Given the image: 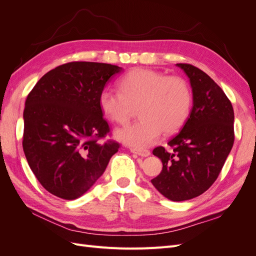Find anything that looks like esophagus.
<instances>
[{
	"instance_id": "1",
	"label": "esophagus",
	"mask_w": 256,
	"mask_h": 256,
	"mask_svg": "<svg viewBox=\"0 0 256 256\" xmlns=\"http://www.w3.org/2000/svg\"><path fill=\"white\" fill-rule=\"evenodd\" d=\"M130 152L132 154H138V156H141V157H148L150 154V152L147 150H136V148H131Z\"/></svg>"
}]
</instances>
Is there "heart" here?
<instances>
[{"instance_id": "b5f03b06", "label": "heart", "mask_w": 256, "mask_h": 256, "mask_svg": "<svg viewBox=\"0 0 256 256\" xmlns=\"http://www.w3.org/2000/svg\"><path fill=\"white\" fill-rule=\"evenodd\" d=\"M120 92L104 90L98 104L110 120L125 125L138 106V118L134 125L115 131L122 143L138 150L156 142L162 131L177 132L187 120L191 109V92L180 76H166L152 69L136 68L122 76Z\"/></svg>"}]
</instances>
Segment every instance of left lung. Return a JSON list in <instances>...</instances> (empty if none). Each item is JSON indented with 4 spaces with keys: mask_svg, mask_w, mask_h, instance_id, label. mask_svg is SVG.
<instances>
[{
    "mask_svg": "<svg viewBox=\"0 0 256 256\" xmlns=\"http://www.w3.org/2000/svg\"><path fill=\"white\" fill-rule=\"evenodd\" d=\"M187 74L192 109L180 134L168 141L172 152L152 150L162 162L152 184L174 202L204 193L220 174L234 144V110L221 88L207 74L190 64H176Z\"/></svg>",
    "mask_w": 256,
    "mask_h": 256,
    "instance_id": "left-lung-1",
    "label": "left lung"
}]
</instances>
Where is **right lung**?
Wrapping results in <instances>:
<instances>
[{"instance_id":"obj_1","label":"right lung","mask_w":256,"mask_h":256,"mask_svg":"<svg viewBox=\"0 0 256 256\" xmlns=\"http://www.w3.org/2000/svg\"><path fill=\"white\" fill-rule=\"evenodd\" d=\"M122 67L72 62L42 76L23 112V152L42 187L76 200L104 172L120 144L98 140L109 132L98 99Z\"/></svg>"}]
</instances>
